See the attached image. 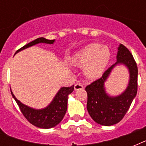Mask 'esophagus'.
Listing matches in <instances>:
<instances>
[{
	"instance_id": "34e87169",
	"label": "esophagus",
	"mask_w": 146,
	"mask_h": 146,
	"mask_svg": "<svg viewBox=\"0 0 146 146\" xmlns=\"http://www.w3.org/2000/svg\"><path fill=\"white\" fill-rule=\"evenodd\" d=\"M83 89V86L82 84H80V83H76L74 86V89H75L76 91H77V90H80V89Z\"/></svg>"
}]
</instances>
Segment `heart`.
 <instances>
[{"instance_id":"b5f03b06","label":"heart","mask_w":146,"mask_h":146,"mask_svg":"<svg viewBox=\"0 0 146 146\" xmlns=\"http://www.w3.org/2000/svg\"><path fill=\"white\" fill-rule=\"evenodd\" d=\"M110 57L111 53L108 47L94 43L76 53L71 58V63L76 66H84L85 76L89 80H96L102 75Z\"/></svg>"}]
</instances>
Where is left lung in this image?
Instances as JSON below:
<instances>
[{"mask_svg":"<svg viewBox=\"0 0 146 146\" xmlns=\"http://www.w3.org/2000/svg\"><path fill=\"white\" fill-rule=\"evenodd\" d=\"M117 61L109 67L100 79L86 87L88 95L87 110L96 123L102 126H111L122 120L137 93L138 68L128 49L119 44ZM122 65L129 73V82L124 91L117 96H111L106 91L105 82L116 66Z\"/></svg>","mask_w":146,"mask_h":146,"instance_id":"8db88e82","label":"left lung"}]
</instances>
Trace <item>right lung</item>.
Here are the masks:
<instances>
[{
	"label": "right lung",
	"instance_id": "add662e5",
	"mask_svg": "<svg viewBox=\"0 0 146 146\" xmlns=\"http://www.w3.org/2000/svg\"><path fill=\"white\" fill-rule=\"evenodd\" d=\"M55 42V40H48L44 38H38L33 42H29L25 46L21 48L15 53V54L21 50L34 46L38 44H52ZM74 90V85L70 87H61L54 96L52 101L43 108H33L22 103L19 100L13 95L10 89L13 98H14L20 111L25 117L32 124L42 129H50L56 127L63 120L67 109V101L68 96Z\"/></svg>",
	"mask_w": 146,
	"mask_h": 146
}]
</instances>
